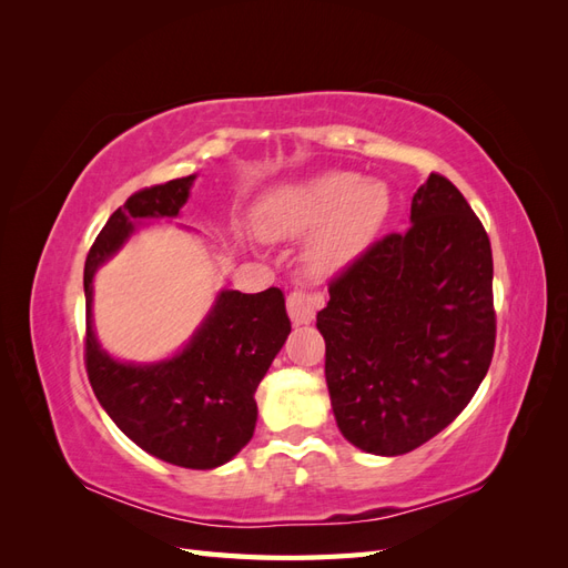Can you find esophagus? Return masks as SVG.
Segmentation results:
<instances>
[{
  "mask_svg": "<svg viewBox=\"0 0 568 568\" xmlns=\"http://www.w3.org/2000/svg\"><path fill=\"white\" fill-rule=\"evenodd\" d=\"M317 307H320V298L313 296V294H307V291H303V288H294L286 296V311H288V317L294 324L313 322Z\"/></svg>",
  "mask_w": 568,
  "mask_h": 568,
  "instance_id": "obj_1",
  "label": "esophagus"
}]
</instances>
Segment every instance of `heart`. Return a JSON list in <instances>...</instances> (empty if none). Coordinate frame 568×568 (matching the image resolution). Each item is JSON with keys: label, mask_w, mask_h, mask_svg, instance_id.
Returning <instances> with one entry per match:
<instances>
[{"label": "heart", "mask_w": 568, "mask_h": 568, "mask_svg": "<svg viewBox=\"0 0 568 568\" xmlns=\"http://www.w3.org/2000/svg\"><path fill=\"white\" fill-rule=\"evenodd\" d=\"M388 213L384 182L353 173H326L301 184L282 186L255 209V230L282 239L317 227L305 248L311 267L326 272L363 251Z\"/></svg>", "instance_id": "b5f03b06"}]
</instances>
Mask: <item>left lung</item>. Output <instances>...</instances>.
I'll use <instances>...</instances> for the list:
<instances>
[{
  "label": "left lung",
  "mask_w": 568,
  "mask_h": 568,
  "mask_svg": "<svg viewBox=\"0 0 568 568\" xmlns=\"http://www.w3.org/2000/svg\"><path fill=\"white\" fill-rule=\"evenodd\" d=\"M409 220L332 277L317 313L336 424L372 455H405L440 434L495 351L493 251L471 205L432 173Z\"/></svg>",
  "instance_id": "1"
}]
</instances>
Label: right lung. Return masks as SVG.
Returning <instances> with one entry per match:
<instances>
[{
  "mask_svg": "<svg viewBox=\"0 0 568 568\" xmlns=\"http://www.w3.org/2000/svg\"><path fill=\"white\" fill-rule=\"evenodd\" d=\"M194 175L134 192L99 232L84 261V369L97 400L142 450L186 469H213L253 438V393L291 332L282 288L261 294L222 291L211 317L173 359L159 365L115 363L92 332V277L123 246L134 220L173 217Z\"/></svg>",
  "mask_w": 568,
  "mask_h": 568,
  "instance_id": "right-lung-1",
  "label": "right lung"
}]
</instances>
